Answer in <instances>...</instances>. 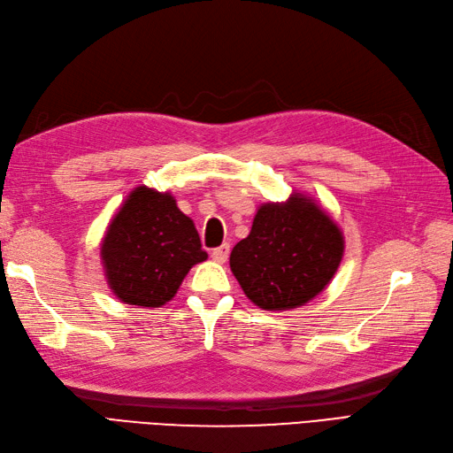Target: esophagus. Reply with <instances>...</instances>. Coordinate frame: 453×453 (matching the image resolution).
<instances>
[{
	"label": "esophagus",
	"instance_id": "esophagus-1",
	"mask_svg": "<svg viewBox=\"0 0 453 453\" xmlns=\"http://www.w3.org/2000/svg\"><path fill=\"white\" fill-rule=\"evenodd\" d=\"M228 254H230V244H223L211 252V257H213L217 264H225V261L228 259Z\"/></svg>",
	"mask_w": 453,
	"mask_h": 453
}]
</instances>
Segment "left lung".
<instances>
[{
  "label": "left lung",
  "instance_id": "8db88e82",
  "mask_svg": "<svg viewBox=\"0 0 453 453\" xmlns=\"http://www.w3.org/2000/svg\"><path fill=\"white\" fill-rule=\"evenodd\" d=\"M345 250L341 228L306 196L264 203L230 254L244 295L264 310H293L334 279Z\"/></svg>",
  "mask_w": 453,
  "mask_h": 453
}]
</instances>
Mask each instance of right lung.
I'll use <instances>...</instances> for the list:
<instances>
[{
    "label": "right lung",
    "instance_id": "right-lung-1",
    "mask_svg": "<svg viewBox=\"0 0 453 453\" xmlns=\"http://www.w3.org/2000/svg\"><path fill=\"white\" fill-rule=\"evenodd\" d=\"M112 293L126 304L158 308L173 300L188 271L207 259L194 220L168 192L135 188L100 246Z\"/></svg>",
    "mask_w": 453,
    "mask_h": 453
}]
</instances>
